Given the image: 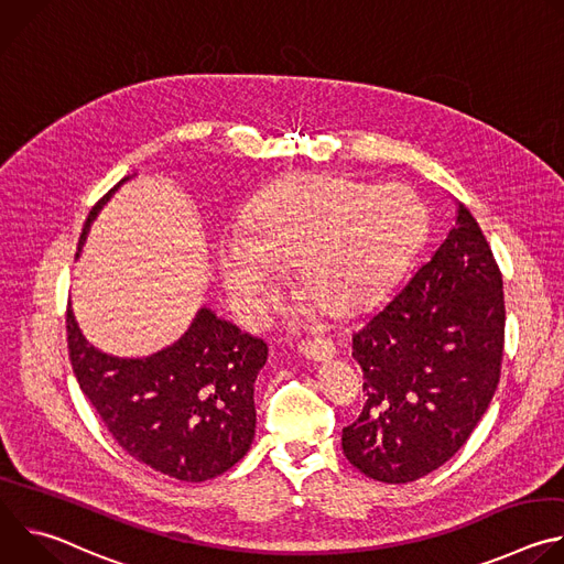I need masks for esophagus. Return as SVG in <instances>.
I'll return each mask as SVG.
<instances>
[{
  "mask_svg": "<svg viewBox=\"0 0 564 564\" xmlns=\"http://www.w3.org/2000/svg\"><path fill=\"white\" fill-rule=\"evenodd\" d=\"M301 352L312 359V361H324L337 355V348L333 341L328 339H312V341H303L301 344Z\"/></svg>",
  "mask_w": 564,
  "mask_h": 564,
  "instance_id": "obj_1",
  "label": "esophagus"
}]
</instances>
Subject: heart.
I'll return each mask as SVG.
<instances>
[{
    "instance_id": "obj_1",
    "label": "heart",
    "mask_w": 564,
    "mask_h": 564,
    "mask_svg": "<svg viewBox=\"0 0 564 564\" xmlns=\"http://www.w3.org/2000/svg\"><path fill=\"white\" fill-rule=\"evenodd\" d=\"M426 231V207L411 187L377 189L344 176L283 181L252 203L246 236L223 240L220 270L234 299L268 312L279 296L274 268L303 263L305 299L350 316L411 263Z\"/></svg>"
}]
</instances>
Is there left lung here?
Returning <instances> with one entry per match:
<instances>
[{"instance_id": "obj_1", "label": "left lung", "mask_w": 564, "mask_h": 564, "mask_svg": "<svg viewBox=\"0 0 564 564\" xmlns=\"http://www.w3.org/2000/svg\"><path fill=\"white\" fill-rule=\"evenodd\" d=\"M505 318L502 272L459 205L431 261L352 333L368 399L341 433L348 462L386 485L448 462L496 394Z\"/></svg>"}]
</instances>
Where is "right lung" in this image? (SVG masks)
<instances>
[{"mask_svg": "<svg viewBox=\"0 0 564 564\" xmlns=\"http://www.w3.org/2000/svg\"><path fill=\"white\" fill-rule=\"evenodd\" d=\"M91 209L79 246L98 209ZM66 346L79 390L118 446L149 468L183 481H205L250 451L257 411L254 381L268 344L203 307L170 348L120 359L94 348L66 307Z\"/></svg>", "mask_w": 564, "mask_h": 564, "instance_id": "1", "label": "right lung"}]
</instances>
